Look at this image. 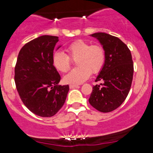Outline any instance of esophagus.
I'll list each match as a JSON object with an SVG mask.
<instances>
[{
	"mask_svg": "<svg viewBox=\"0 0 153 153\" xmlns=\"http://www.w3.org/2000/svg\"><path fill=\"white\" fill-rule=\"evenodd\" d=\"M78 85H76V84H70L69 85V88L70 89H72V88H75V87H78Z\"/></svg>",
	"mask_w": 153,
	"mask_h": 153,
	"instance_id": "esophagus-1",
	"label": "esophagus"
}]
</instances>
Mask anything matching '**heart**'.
<instances>
[{"instance_id":"obj_1","label":"heart","mask_w":153,"mask_h":153,"mask_svg":"<svg viewBox=\"0 0 153 153\" xmlns=\"http://www.w3.org/2000/svg\"><path fill=\"white\" fill-rule=\"evenodd\" d=\"M68 55L56 51L52 55V64L61 72H67L72 66V59L78 67L72 69L64 77V82L78 84L86 81L92 74H97L102 69L106 61L104 48L99 44L92 45L83 40H78L67 48Z\"/></svg>"}]
</instances>
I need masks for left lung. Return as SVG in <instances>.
Wrapping results in <instances>:
<instances>
[{
    "mask_svg": "<svg viewBox=\"0 0 153 153\" xmlns=\"http://www.w3.org/2000/svg\"><path fill=\"white\" fill-rule=\"evenodd\" d=\"M106 52V61L92 87L89 102L101 112H109L122 104L130 90L133 61L130 50L118 38L104 32L92 34Z\"/></svg>",
    "mask_w": 153,
    "mask_h": 153,
    "instance_id": "obj_1",
    "label": "left lung"
}]
</instances>
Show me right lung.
I'll use <instances>...</instances> for the list:
<instances>
[{
	"label": "right lung",
	"instance_id": "right-lung-1",
	"mask_svg": "<svg viewBox=\"0 0 153 153\" xmlns=\"http://www.w3.org/2000/svg\"><path fill=\"white\" fill-rule=\"evenodd\" d=\"M58 42V37L52 35L29 41L20 50L15 67V82L21 101L41 117L55 115L65 103L69 89V85H58L61 76L52 64Z\"/></svg>",
	"mask_w": 153,
	"mask_h": 153
}]
</instances>
